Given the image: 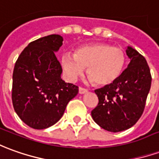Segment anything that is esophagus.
<instances>
[{"mask_svg":"<svg viewBox=\"0 0 159 159\" xmlns=\"http://www.w3.org/2000/svg\"><path fill=\"white\" fill-rule=\"evenodd\" d=\"M87 92H88L87 89H85V88H83V87H79L80 94H85V93H87Z\"/></svg>","mask_w":159,"mask_h":159,"instance_id":"34e87169","label":"esophagus"}]
</instances>
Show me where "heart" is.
<instances>
[{
    "instance_id": "1",
    "label": "heart",
    "mask_w": 159,
    "mask_h": 159,
    "mask_svg": "<svg viewBox=\"0 0 159 159\" xmlns=\"http://www.w3.org/2000/svg\"><path fill=\"white\" fill-rule=\"evenodd\" d=\"M126 65L123 50L108 44L95 43L78 47L74 54L62 57V66L67 79L74 82L87 68L89 79L100 86L112 84L120 77Z\"/></svg>"
}]
</instances>
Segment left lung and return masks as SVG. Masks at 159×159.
I'll use <instances>...</instances> for the list:
<instances>
[{"label": "left lung", "mask_w": 159, "mask_h": 159, "mask_svg": "<svg viewBox=\"0 0 159 159\" xmlns=\"http://www.w3.org/2000/svg\"><path fill=\"white\" fill-rule=\"evenodd\" d=\"M131 62L120 77L110 85L95 90L99 102L92 118L103 129L117 133L132 127L141 117L151 89L152 75L145 58L127 47Z\"/></svg>", "instance_id": "1"}]
</instances>
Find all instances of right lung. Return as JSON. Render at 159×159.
<instances>
[{"label": "right lung", "instance_id": "1", "mask_svg": "<svg viewBox=\"0 0 159 159\" xmlns=\"http://www.w3.org/2000/svg\"><path fill=\"white\" fill-rule=\"evenodd\" d=\"M62 44L58 34L36 39L22 51L14 65L13 106L22 121L34 129L57 123L78 93L76 85L61 79L62 67L54 52Z\"/></svg>", "mask_w": 159, "mask_h": 159}]
</instances>
